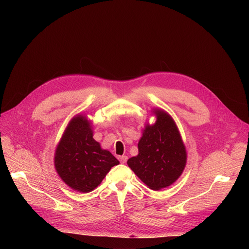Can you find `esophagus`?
<instances>
[{
    "label": "esophagus",
    "mask_w": 249,
    "mask_h": 249,
    "mask_svg": "<svg viewBox=\"0 0 249 249\" xmlns=\"http://www.w3.org/2000/svg\"><path fill=\"white\" fill-rule=\"evenodd\" d=\"M127 160H128V157H127V156H121V157H119V160H120L121 163H126Z\"/></svg>",
    "instance_id": "34e87169"
}]
</instances>
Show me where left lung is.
Segmentation results:
<instances>
[{"label": "left lung", "instance_id": "left-lung-1", "mask_svg": "<svg viewBox=\"0 0 249 249\" xmlns=\"http://www.w3.org/2000/svg\"><path fill=\"white\" fill-rule=\"evenodd\" d=\"M157 122L144 130L139 154L127 163L139 178L153 190L172 184L181 175L186 163V151L172 118L158 110Z\"/></svg>", "mask_w": 249, "mask_h": 249}]
</instances>
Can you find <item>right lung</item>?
Wrapping results in <instances>:
<instances>
[{
    "label": "right lung",
    "mask_w": 249,
    "mask_h": 249,
    "mask_svg": "<svg viewBox=\"0 0 249 249\" xmlns=\"http://www.w3.org/2000/svg\"><path fill=\"white\" fill-rule=\"evenodd\" d=\"M117 164L118 160L93 140L89 121L83 116L73 118L55 154V167L63 181L71 188L88 193Z\"/></svg>",
    "instance_id": "1"
}]
</instances>
